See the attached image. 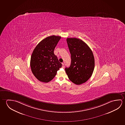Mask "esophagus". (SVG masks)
Listing matches in <instances>:
<instances>
[{"label":"esophagus","instance_id":"1","mask_svg":"<svg viewBox=\"0 0 125 125\" xmlns=\"http://www.w3.org/2000/svg\"><path fill=\"white\" fill-rule=\"evenodd\" d=\"M64 63H62V68H64Z\"/></svg>","mask_w":125,"mask_h":125}]
</instances>
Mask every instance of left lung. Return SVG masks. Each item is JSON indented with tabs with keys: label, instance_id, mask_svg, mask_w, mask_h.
Instances as JSON below:
<instances>
[{
	"label": "left lung",
	"instance_id": "8db88e82",
	"mask_svg": "<svg viewBox=\"0 0 125 125\" xmlns=\"http://www.w3.org/2000/svg\"><path fill=\"white\" fill-rule=\"evenodd\" d=\"M71 54V63L65 68L69 80L76 84L86 82L92 75L94 68L92 51L86 43L77 38L67 39Z\"/></svg>",
	"mask_w": 125,
	"mask_h": 125
}]
</instances>
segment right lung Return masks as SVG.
Returning a JSON list of instances; mask_svg holds the SVG:
<instances>
[{
  "instance_id": "add662e5",
  "label": "right lung",
  "mask_w": 125,
  "mask_h": 125,
  "mask_svg": "<svg viewBox=\"0 0 125 125\" xmlns=\"http://www.w3.org/2000/svg\"><path fill=\"white\" fill-rule=\"evenodd\" d=\"M61 37L53 35L43 39L37 45L31 57V71L38 80L43 82H49L62 67L54 50Z\"/></svg>"
}]
</instances>
